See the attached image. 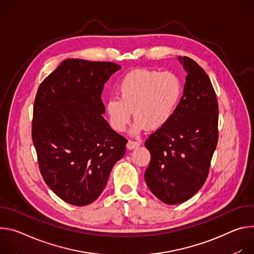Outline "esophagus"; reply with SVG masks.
<instances>
[{
	"label": "esophagus",
	"mask_w": 254,
	"mask_h": 254,
	"mask_svg": "<svg viewBox=\"0 0 254 254\" xmlns=\"http://www.w3.org/2000/svg\"><path fill=\"white\" fill-rule=\"evenodd\" d=\"M141 142L139 141V140H129L128 143H127V148L128 149H134L136 147H138Z\"/></svg>",
	"instance_id": "34e87169"
}]
</instances>
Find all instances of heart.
Listing matches in <instances>:
<instances>
[{"instance_id": "heart-1", "label": "heart", "mask_w": 254, "mask_h": 254, "mask_svg": "<svg viewBox=\"0 0 254 254\" xmlns=\"http://www.w3.org/2000/svg\"><path fill=\"white\" fill-rule=\"evenodd\" d=\"M118 95L111 97L106 105L113 129L123 132L134 110L133 132L145 126L157 130L174 117L183 96V82L171 71L135 69L121 79Z\"/></svg>"}]
</instances>
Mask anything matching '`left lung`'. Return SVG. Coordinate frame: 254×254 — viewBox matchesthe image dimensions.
<instances>
[{
    "label": "left lung",
    "instance_id": "1",
    "mask_svg": "<svg viewBox=\"0 0 254 254\" xmlns=\"http://www.w3.org/2000/svg\"><path fill=\"white\" fill-rule=\"evenodd\" d=\"M181 103L172 120L145 141L151 159L145 182L151 192L170 205L190 199L205 184L218 143V101L205 70L187 56Z\"/></svg>",
    "mask_w": 254,
    "mask_h": 254
}]
</instances>
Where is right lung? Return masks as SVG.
<instances>
[{
    "instance_id": "right-lung-1",
    "label": "right lung",
    "mask_w": 254,
    "mask_h": 254,
    "mask_svg": "<svg viewBox=\"0 0 254 254\" xmlns=\"http://www.w3.org/2000/svg\"><path fill=\"white\" fill-rule=\"evenodd\" d=\"M121 68L114 63L65 60L38 88L32 140L41 176L73 206L93 203L104 190L128 140L103 118L105 82Z\"/></svg>"
}]
</instances>
